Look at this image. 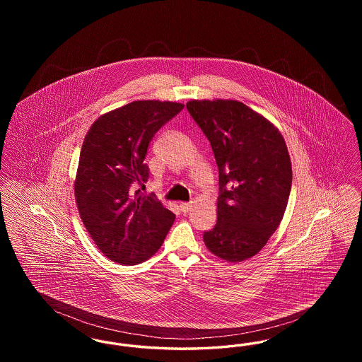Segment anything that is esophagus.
<instances>
[{
	"label": "esophagus",
	"mask_w": 362,
	"mask_h": 362,
	"mask_svg": "<svg viewBox=\"0 0 362 362\" xmlns=\"http://www.w3.org/2000/svg\"><path fill=\"white\" fill-rule=\"evenodd\" d=\"M179 206H180V210L186 214V213H189V210L192 209V204H186V202H183V204H180Z\"/></svg>",
	"instance_id": "esophagus-1"
}]
</instances>
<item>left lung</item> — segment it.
Here are the masks:
<instances>
[{
    "mask_svg": "<svg viewBox=\"0 0 362 362\" xmlns=\"http://www.w3.org/2000/svg\"><path fill=\"white\" fill-rule=\"evenodd\" d=\"M218 167L217 224L207 250L226 262L252 258L281 224L292 187V163L274 123L238 100H189Z\"/></svg>",
    "mask_w": 362,
    "mask_h": 362,
    "instance_id": "8db88e82",
    "label": "left lung"
}]
</instances>
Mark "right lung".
Segmentation results:
<instances>
[{
  "mask_svg": "<svg viewBox=\"0 0 362 362\" xmlns=\"http://www.w3.org/2000/svg\"><path fill=\"white\" fill-rule=\"evenodd\" d=\"M185 104L137 100L100 115L86 133L74 179L76 204L96 247L119 264L153 257L175 214L133 185L149 177L144 163L156 132Z\"/></svg>",
  "mask_w": 362,
  "mask_h": 362,
  "instance_id": "right-lung-1",
  "label": "right lung"
}]
</instances>
